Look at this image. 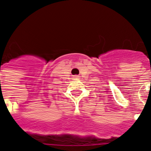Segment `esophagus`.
<instances>
[{
	"label": "esophagus",
	"instance_id": "obj_1",
	"mask_svg": "<svg viewBox=\"0 0 151 151\" xmlns=\"http://www.w3.org/2000/svg\"><path fill=\"white\" fill-rule=\"evenodd\" d=\"M74 78H78V76H74V77H73Z\"/></svg>",
	"mask_w": 151,
	"mask_h": 151
}]
</instances>
